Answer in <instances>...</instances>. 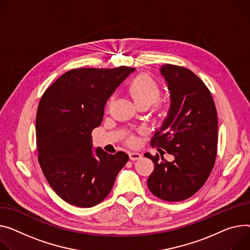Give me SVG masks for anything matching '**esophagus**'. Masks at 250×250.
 I'll return each mask as SVG.
<instances>
[{"mask_svg":"<svg viewBox=\"0 0 250 250\" xmlns=\"http://www.w3.org/2000/svg\"><path fill=\"white\" fill-rule=\"evenodd\" d=\"M129 159L131 161H137V160H140L142 159V155L140 153H136V152H130L129 154Z\"/></svg>","mask_w":250,"mask_h":250,"instance_id":"1","label":"esophagus"}]
</instances>
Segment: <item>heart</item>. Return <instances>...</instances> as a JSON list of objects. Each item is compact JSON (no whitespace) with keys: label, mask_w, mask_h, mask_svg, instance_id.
I'll return each instance as SVG.
<instances>
[{"label":"heart","mask_w":250,"mask_h":250,"mask_svg":"<svg viewBox=\"0 0 250 250\" xmlns=\"http://www.w3.org/2000/svg\"><path fill=\"white\" fill-rule=\"evenodd\" d=\"M127 90L137 106L152 105L161 95V89L158 83L152 77L146 74L139 75L132 79ZM129 141L132 142L134 139L130 138Z\"/></svg>","instance_id":"obj_1"}]
</instances>
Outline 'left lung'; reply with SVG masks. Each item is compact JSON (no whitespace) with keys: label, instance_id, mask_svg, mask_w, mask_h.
Instances as JSON below:
<instances>
[{"label":"left lung","instance_id":"obj_1","mask_svg":"<svg viewBox=\"0 0 250 250\" xmlns=\"http://www.w3.org/2000/svg\"><path fill=\"white\" fill-rule=\"evenodd\" d=\"M160 73L168 86L171 104L151 144L173 155L174 161L145 154L155 165L147 187L162 200L176 202L193 196L213 169L217 154V111L209 89L191 70L165 64Z\"/></svg>","mask_w":250,"mask_h":250}]
</instances>
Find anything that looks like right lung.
Instances as JSON below:
<instances>
[{"instance_id": "right-lung-1", "label": "right lung", "mask_w": 250, "mask_h": 250, "mask_svg": "<svg viewBox=\"0 0 250 250\" xmlns=\"http://www.w3.org/2000/svg\"><path fill=\"white\" fill-rule=\"evenodd\" d=\"M135 70L126 66L72 69L41 97L38 160L49 185L65 202L82 208L101 203L128 161L125 152L92 149L91 131L101 125L107 99Z\"/></svg>"}]
</instances>
